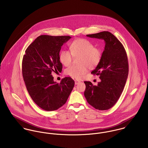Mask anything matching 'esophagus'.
<instances>
[{
  "label": "esophagus",
  "mask_w": 148,
  "mask_h": 148,
  "mask_svg": "<svg viewBox=\"0 0 148 148\" xmlns=\"http://www.w3.org/2000/svg\"><path fill=\"white\" fill-rule=\"evenodd\" d=\"M80 82L79 80H75V85L78 84Z\"/></svg>",
  "instance_id": "1"
}]
</instances>
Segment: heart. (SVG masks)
I'll return each mask as SVG.
<instances>
[{
	"label": "heart",
	"mask_w": 148,
	"mask_h": 148,
	"mask_svg": "<svg viewBox=\"0 0 148 148\" xmlns=\"http://www.w3.org/2000/svg\"><path fill=\"white\" fill-rule=\"evenodd\" d=\"M70 51L63 49L59 55L60 61L64 66L72 63L73 57L77 59L79 65H71L65 70V73L75 79H80L86 73L88 67L93 69L100 63L102 53L101 50L94 47L88 40L79 39L74 40L69 45Z\"/></svg>",
	"instance_id": "b5f03b06"
}]
</instances>
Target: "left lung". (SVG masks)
Segmentation results:
<instances>
[{
	"label": "left lung",
	"mask_w": 148,
	"mask_h": 148,
	"mask_svg": "<svg viewBox=\"0 0 148 148\" xmlns=\"http://www.w3.org/2000/svg\"><path fill=\"white\" fill-rule=\"evenodd\" d=\"M86 36L103 39L106 45L100 63L91 72L99 75L100 82L97 85L84 82L85 97L95 109L107 110L117 103L126 83L129 72L127 53L121 42L108 31Z\"/></svg>",
	"instance_id": "8db88e82"
}]
</instances>
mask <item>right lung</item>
Returning a JSON list of instances; mask_svg holds the SVG:
<instances>
[{
  "mask_svg": "<svg viewBox=\"0 0 148 148\" xmlns=\"http://www.w3.org/2000/svg\"><path fill=\"white\" fill-rule=\"evenodd\" d=\"M71 38L40 35L28 47L23 56L22 74L27 89L36 104L45 110H55L65 104L74 87L71 77H65L57 83L51 74L62 72L59 53L64 43Z\"/></svg>",
  "mask_w": 148,
  "mask_h": 148,
  "instance_id": "obj_1",
  "label": "right lung"
}]
</instances>
